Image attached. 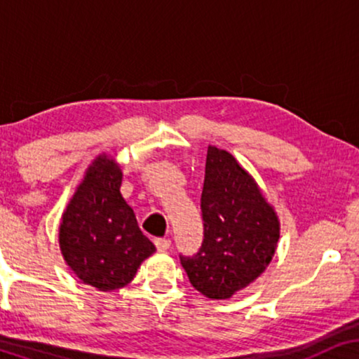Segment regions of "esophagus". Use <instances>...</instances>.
<instances>
[{
  "label": "esophagus",
  "mask_w": 359,
  "mask_h": 359,
  "mask_svg": "<svg viewBox=\"0 0 359 359\" xmlns=\"http://www.w3.org/2000/svg\"><path fill=\"white\" fill-rule=\"evenodd\" d=\"M155 247L160 252H166L171 247V240L168 238H155Z\"/></svg>",
  "instance_id": "obj_1"
}]
</instances>
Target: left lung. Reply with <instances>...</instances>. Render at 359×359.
Wrapping results in <instances>:
<instances>
[{
    "instance_id": "1",
    "label": "left lung",
    "mask_w": 359,
    "mask_h": 359,
    "mask_svg": "<svg viewBox=\"0 0 359 359\" xmlns=\"http://www.w3.org/2000/svg\"><path fill=\"white\" fill-rule=\"evenodd\" d=\"M204 237L193 257L180 255L189 283L209 299H229L271 262L279 220L252 176L229 151L209 147L201 194Z\"/></svg>"
}]
</instances>
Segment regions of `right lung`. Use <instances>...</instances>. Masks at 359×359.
<instances>
[{"instance_id": "1", "label": "right lung", "mask_w": 359, "mask_h": 359, "mask_svg": "<svg viewBox=\"0 0 359 359\" xmlns=\"http://www.w3.org/2000/svg\"><path fill=\"white\" fill-rule=\"evenodd\" d=\"M121 181L119 166L106 155L97 156L60 224V248L68 266L100 291L129 284L140 263L155 252L122 198Z\"/></svg>"}]
</instances>
